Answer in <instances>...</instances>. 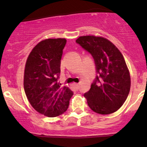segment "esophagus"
<instances>
[{
	"label": "esophagus",
	"mask_w": 147,
	"mask_h": 147,
	"mask_svg": "<svg viewBox=\"0 0 147 147\" xmlns=\"http://www.w3.org/2000/svg\"><path fill=\"white\" fill-rule=\"evenodd\" d=\"M74 86H75L76 89V90H78V88H79V85H78V84H74Z\"/></svg>",
	"instance_id": "obj_1"
}]
</instances>
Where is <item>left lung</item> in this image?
I'll list each match as a JSON object with an SVG mask.
<instances>
[{"mask_svg": "<svg viewBox=\"0 0 147 147\" xmlns=\"http://www.w3.org/2000/svg\"><path fill=\"white\" fill-rule=\"evenodd\" d=\"M91 54L97 73L89 91L84 94L89 107L100 114L117 111L127 98L130 77L118 48L105 38L82 36L76 41Z\"/></svg>", "mask_w": 147, "mask_h": 147, "instance_id": "8db88e82", "label": "left lung"}]
</instances>
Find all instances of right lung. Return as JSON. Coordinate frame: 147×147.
<instances>
[{"mask_svg":"<svg viewBox=\"0 0 147 147\" xmlns=\"http://www.w3.org/2000/svg\"><path fill=\"white\" fill-rule=\"evenodd\" d=\"M65 39L43 40L33 48L26 62L24 89L34 109L48 117L68 108L74 92L58 82Z\"/></svg>","mask_w":147,"mask_h":147,"instance_id":"add662e5","label":"right lung"}]
</instances>
